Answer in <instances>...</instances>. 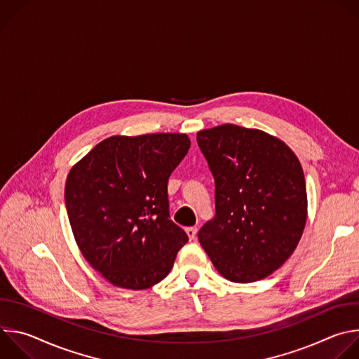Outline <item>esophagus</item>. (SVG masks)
<instances>
[{
	"mask_svg": "<svg viewBox=\"0 0 359 359\" xmlns=\"http://www.w3.org/2000/svg\"><path fill=\"white\" fill-rule=\"evenodd\" d=\"M186 234L190 240H194L196 238V234H197V229L196 227H187L186 229Z\"/></svg>",
	"mask_w": 359,
	"mask_h": 359,
	"instance_id": "obj_1",
	"label": "esophagus"
}]
</instances>
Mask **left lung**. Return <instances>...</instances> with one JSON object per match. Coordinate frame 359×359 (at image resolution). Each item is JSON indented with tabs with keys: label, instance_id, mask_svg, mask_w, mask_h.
<instances>
[{
	"label": "left lung",
	"instance_id": "left-lung-1",
	"mask_svg": "<svg viewBox=\"0 0 359 359\" xmlns=\"http://www.w3.org/2000/svg\"><path fill=\"white\" fill-rule=\"evenodd\" d=\"M197 143L216 184V216L198 241L224 278L263 280L290 259L305 227L301 163L283 140L231 123L197 132Z\"/></svg>",
	"mask_w": 359,
	"mask_h": 359
}]
</instances>
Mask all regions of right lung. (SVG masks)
Here are the masks:
<instances>
[{"instance_id": "right-lung-1", "label": "right lung", "mask_w": 359, "mask_h": 359, "mask_svg": "<svg viewBox=\"0 0 359 359\" xmlns=\"http://www.w3.org/2000/svg\"><path fill=\"white\" fill-rule=\"evenodd\" d=\"M189 149L184 133L111 136L71 169L65 204L74 237L111 284L161 283L189 241L170 220L168 198V180Z\"/></svg>"}]
</instances>
